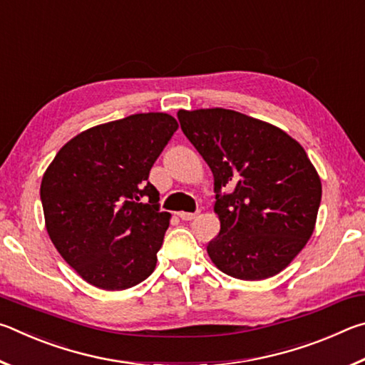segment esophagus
<instances>
[{
    "instance_id": "obj_1",
    "label": "esophagus",
    "mask_w": 365,
    "mask_h": 365,
    "mask_svg": "<svg viewBox=\"0 0 365 365\" xmlns=\"http://www.w3.org/2000/svg\"><path fill=\"white\" fill-rule=\"evenodd\" d=\"M197 215V212H178V217L182 220H193Z\"/></svg>"
}]
</instances>
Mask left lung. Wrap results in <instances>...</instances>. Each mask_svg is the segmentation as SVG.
I'll use <instances>...</instances> for the list:
<instances>
[{"mask_svg":"<svg viewBox=\"0 0 365 365\" xmlns=\"http://www.w3.org/2000/svg\"><path fill=\"white\" fill-rule=\"evenodd\" d=\"M177 117L214 175L220 232L207 245L211 261L240 280L277 275L311 238L322 197L304 148L232 109H180Z\"/></svg>","mask_w":365,"mask_h":365,"instance_id":"left-lung-1","label":"left lung"}]
</instances>
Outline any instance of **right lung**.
I'll return each mask as SVG.
<instances>
[{
    "instance_id": "right-lung-1",
    "label": "right lung",
    "mask_w": 365,
    "mask_h": 365,
    "mask_svg": "<svg viewBox=\"0 0 365 365\" xmlns=\"http://www.w3.org/2000/svg\"><path fill=\"white\" fill-rule=\"evenodd\" d=\"M177 128L165 113L101 123L67 141L43 174L49 238L90 285L120 292L156 267L170 214L148 177Z\"/></svg>"
}]
</instances>
